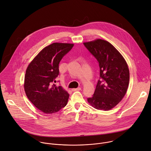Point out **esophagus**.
I'll return each mask as SVG.
<instances>
[{
    "instance_id": "obj_1",
    "label": "esophagus",
    "mask_w": 151,
    "mask_h": 151,
    "mask_svg": "<svg viewBox=\"0 0 151 151\" xmlns=\"http://www.w3.org/2000/svg\"><path fill=\"white\" fill-rule=\"evenodd\" d=\"M81 90V87H78V88H73L72 90V91H80Z\"/></svg>"
}]
</instances>
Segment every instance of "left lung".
Listing matches in <instances>:
<instances>
[{
  "mask_svg": "<svg viewBox=\"0 0 151 151\" xmlns=\"http://www.w3.org/2000/svg\"><path fill=\"white\" fill-rule=\"evenodd\" d=\"M83 45L96 58L100 68V78L88 101L97 109L110 110L127 92L130 80L127 64L118 50L106 40L97 39Z\"/></svg>",
  "mask_w": 151,
  "mask_h": 151,
  "instance_id": "1",
  "label": "left lung"
}]
</instances>
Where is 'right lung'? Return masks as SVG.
<instances>
[{"label": "right lung", "mask_w": 151, "mask_h": 151, "mask_svg": "<svg viewBox=\"0 0 151 151\" xmlns=\"http://www.w3.org/2000/svg\"><path fill=\"white\" fill-rule=\"evenodd\" d=\"M73 44L53 43L43 49L27 68L24 90L35 107L45 114L58 112L68 103L69 97L55 79L59 75V63Z\"/></svg>", "instance_id": "1"}]
</instances>
